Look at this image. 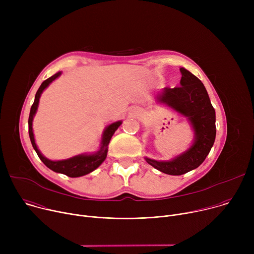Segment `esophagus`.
Listing matches in <instances>:
<instances>
[{
  "instance_id": "obj_1",
  "label": "esophagus",
  "mask_w": 254,
  "mask_h": 254,
  "mask_svg": "<svg viewBox=\"0 0 254 254\" xmlns=\"http://www.w3.org/2000/svg\"><path fill=\"white\" fill-rule=\"evenodd\" d=\"M130 116H132V117H136L137 115H138V111L137 110H132L131 112H130V114H129Z\"/></svg>"
}]
</instances>
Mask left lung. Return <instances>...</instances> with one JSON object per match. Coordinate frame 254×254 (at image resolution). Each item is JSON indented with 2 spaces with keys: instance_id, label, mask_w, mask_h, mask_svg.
I'll list each match as a JSON object with an SVG mask.
<instances>
[{
  "instance_id": "obj_1",
  "label": "left lung",
  "mask_w": 254,
  "mask_h": 254,
  "mask_svg": "<svg viewBox=\"0 0 254 254\" xmlns=\"http://www.w3.org/2000/svg\"><path fill=\"white\" fill-rule=\"evenodd\" d=\"M179 87H165L156 95V102L164 104L187 119L194 138L189 149L168 161L144 158L162 173L179 176L198 168L210 153L216 137V116L208 92L201 80L184 67L180 68Z\"/></svg>"
}]
</instances>
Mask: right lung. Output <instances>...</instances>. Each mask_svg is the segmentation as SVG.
Returning a JSON list of instances; mask_svg holds the SVG:
<instances>
[{
	"label": "right lung",
	"instance_id": "right-lung-1",
	"mask_svg": "<svg viewBox=\"0 0 254 254\" xmlns=\"http://www.w3.org/2000/svg\"><path fill=\"white\" fill-rule=\"evenodd\" d=\"M61 73L62 72L59 71L54 75H52L51 77H49L48 79H46L45 81H43L42 84L40 85L39 89L37 90V92H36L35 100H34L33 105L31 106L29 121H28L29 136H30L32 146H33L35 152L37 153L38 157L45 164L46 167H48L50 170H52L56 173L64 174L71 178H77V177H81V176H84V175H87V174L93 172L95 169H97L103 163V161L106 159V156H107L108 143H110L111 138L114 135V133L116 132V130L123 124V121H118L105 127V129L103 130L102 135H101V141H100L99 149L94 153H89V154L84 153V154H80V155L71 157V158H68L65 160H59V161H52V160L47 159L45 156H43L42 153L39 151L37 144H36V142H35V137H34V132H33V127H32L33 119H34L36 113H37L38 105H39V99H40L42 92L49 86V84L52 81H54L56 78H58L61 75Z\"/></svg>",
	"mask_w": 254,
	"mask_h": 254
}]
</instances>
